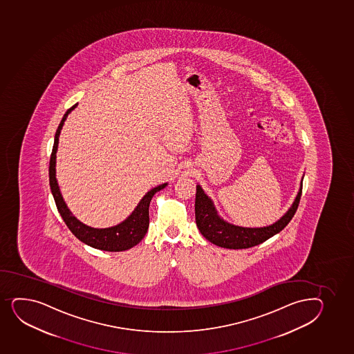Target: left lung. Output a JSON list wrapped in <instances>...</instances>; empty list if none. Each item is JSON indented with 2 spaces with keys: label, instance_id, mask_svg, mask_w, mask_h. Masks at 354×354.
<instances>
[{
  "label": "left lung",
  "instance_id": "8db88e82",
  "mask_svg": "<svg viewBox=\"0 0 354 354\" xmlns=\"http://www.w3.org/2000/svg\"><path fill=\"white\" fill-rule=\"evenodd\" d=\"M303 179L304 175L301 178V187L297 193L296 198L288 212L272 225L257 228L232 225L229 223L228 221L222 218L217 213L213 200L205 194V190L202 189L200 185H196L195 221L198 230L205 239L221 248L247 249L259 245L281 232L291 221L301 200Z\"/></svg>",
  "mask_w": 354,
  "mask_h": 354
}]
</instances>
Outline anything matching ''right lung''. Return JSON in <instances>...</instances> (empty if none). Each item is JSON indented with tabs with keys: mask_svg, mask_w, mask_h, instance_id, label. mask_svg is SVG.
Returning <instances> with one entry per match:
<instances>
[{
	"mask_svg": "<svg viewBox=\"0 0 354 354\" xmlns=\"http://www.w3.org/2000/svg\"><path fill=\"white\" fill-rule=\"evenodd\" d=\"M77 105L78 104H75L73 107H70L62 119L61 124L58 126L56 134H55L53 153L50 156V188H51V193H53V198L57 205L58 213L61 214L65 225H68V228L71 230L73 235L76 236L77 239L82 241L83 243L88 244L90 247L99 249V250L113 251V252L129 250L134 245H137L146 235L149 225V208L151 200L156 192L164 189L168 183H162V185H159V186L149 190L144 195V198H141L140 202L138 203L131 215L126 217L125 220L120 222L119 225L109 227V228H92V227L84 225L83 222H80L68 209L64 198L62 196L61 189H59L57 179H56V153H57L59 134H61L62 129H63V125H64V122L68 118V114L76 109Z\"/></svg>",
	"mask_w": 354,
	"mask_h": 354,
	"instance_id": "add662e5",
	"label": "right lung"
}]
</instances>
